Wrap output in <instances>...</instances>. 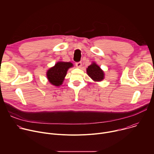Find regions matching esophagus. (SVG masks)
<instances>
[{
	"mask_svg": "<svg viewBox=\"0 0 154 154\" xmlns=\"http://www.w3.org/2000/svg\"><path fill=\"white\" fill-rule=\"evenodd\" d=\"M75 65L78 68H80V67L82 66V62H77L75 63Z\"/></svg>",
	"mask_w": 154,
	"mask_h": 154,
	"instance_id": "34e87169",
	"label": "esophagus"
}]
</instances>
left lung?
Masks as SVG:
<instances>
[{
	"mask_svg": "<svg viewBox=\"0 0 154 154\" xmlns=\"http://www.w3.org/2000/svg\"><path fill=\"white\" fill-rule=\"evenodd\" d=\"M87 74L94 82H101L105 78L103 71L95 62H93L86 69Z\"/></svg>",
	"mask_w": 154,
	"mask_h": 154,
	"instance_id": "1",
	"label": "left lung"
}]
</instances>
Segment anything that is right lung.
<instances>
[{
    "mask_svg": "<svg viewBox=\"0 0 154 154\" xmlns=\"http://www.w3.org/2000/svg\"><path fill=\"white\" fill-rule=\"evenodd\" d=\"M71 62L58 61L53 67L49 68L46 72L49 82L55 86H60L63 84L68 69L73 67Z\"/></svg>",
    "mask_w": 154,
    "mask_h": 154,
    "instance_id": "obj_1",
    "label": "right lung"
}]
</instances>
